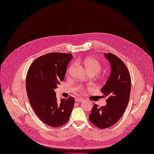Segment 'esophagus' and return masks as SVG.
<instances>
[{
  "instance_id": "esophagus-1",
  "label": "esophagus",
  "mask_w": 154,
  "mask_h": 154,
  "mask_svg": "<svg viewBox=\"0 0 154 154\" xmlns=\"http://www.w3.org/2000/svg\"><path fill=\"white\" fill-rule=\"evenodd\" d=\"M83 101H85V99L83 98H76V102L81 103V102H83Z\"/></svg>"
}]
</instances>
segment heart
Here are the masks:
<instances>
[{
  "mask_svg": "<svg viewBox=\"0 0 154 154\" xmlns=\"http://www.w3.org/2000/svg\"><path fill=\"white\" fill-rule=\"evenodd\" d=\"M83 65L85 67L86 70L88 71V72H95V73H98L100 69H101V66H100V63H99V62L95 59H93L92 57H87L85 59L83 62ZM75 66V63H72L71 65L69 66V67H68L67 69V74L68 75H70L72 69ZM82 89H79V91H81Z\"/></svg>",
  "mask_w": 154,
  "mask_h": 154,
  "instance_id": "heart-1",
  "label": "heart"
}]
</instances>
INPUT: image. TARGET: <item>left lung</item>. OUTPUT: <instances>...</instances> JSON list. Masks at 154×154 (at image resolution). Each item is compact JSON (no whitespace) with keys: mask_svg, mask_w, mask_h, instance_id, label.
I'll return each instance as SVG.
<instances>
[{"mask_svg":"<svg viewBox=\"0 0 154 154\" xmlns=\"http://www.w3.org/2000/svg\"><path fill=\"white\" fill-rule=\"evenodd\" d=\"M111 66L110 75L101 89L103 97H106V105L98 107L94 104L89 120L99 129L113 125L123 115L128 104L131 79L125 63L112 54H104Z\"/></svg>","mask_w":154,"mask_h":154,"instance_id":"left-lung-1","label":"left lung"}]
</instances>
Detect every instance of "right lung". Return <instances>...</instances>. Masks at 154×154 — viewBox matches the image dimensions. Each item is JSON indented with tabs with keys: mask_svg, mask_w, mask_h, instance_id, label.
Instances as JSON below:
<instances>
[{
	"mask_svg": "<svg viewBox=\"0 0 154 154\" xmlns=\"http://www.w3.org/2000/svg\"><path fill=\"white\" fill-rule=\"evenodd\" d=\"M71 54L50 53L35 59L30 66L26 90L30 105L39 119L52 128L64 125L69 119L75 99L57 100L55 89L65 78Z\"/></svg>",
	"mask_w": 154,
	"mask_h": 154,
	"instance_id": "right-lung-1",
	"label": "right lung"
}]
</instances>
